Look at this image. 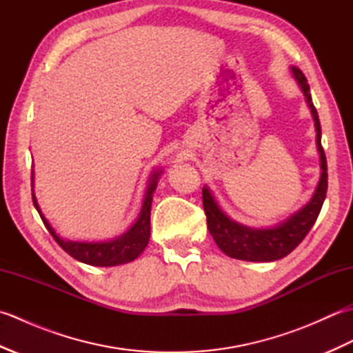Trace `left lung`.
Here are the masks:
<instances>
[{"label":"left lung","instance_id":"8db88e82","mask_svg":"<svg viewBox=\"0 0 353 353\" xmlns=\"http://www.w3.org/2000/svg\"><path fill=\"white\" fill-rule=\"evenodd\" d=\"M292 74L301 85L306 103L311 108V114L316 121L317 130V148L321 161V177L314 197L305 208L294 214L285 223L272 229H252L243 226L224 214L220 206L216 205L214 196L206 186L201 191L203 197V208L206 214L209 234L212 235L215 244L230 258L252 261V262H270L277 261L287 256L296 247L303 241V238L308 235L312 224L316 223L317 216L323 206L327 192V163L325 150L321 147V127L316 108L310 94L308 80L303 76V72L292 66Z\"/></svg>","mask_w":353,"mask_h":353}]
</instances>
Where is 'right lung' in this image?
Listing matches in <instances>:
<instances>
[{"mask_svg":"<svg viewBox=\"0 0 353 353\" xmlns=\"http://www.w3.org/2000/svg\"><path fill=\"white\" fill-rule=\"evenodd\" d=\"M161 172H154L152 182H150V186L144 199V205H142L139 219L137 220V223H134L124 235L112 239V241H104V243L65 241V239H62L56 234L54 229L50 226V223L41 212L34 194H33V205L37 209V212H39L45 228L48 229L51 236L54 238L56 243L61 245L66 253L71 254L74 259L85 262V264H89V265H97V267H112V265L125 264V262L137 259L139 254L144 252V249L148 244L150 209H152L153 192L156 190L157 176Z\"/></svg>","mask_w":353,"mask_h":353,"instance_id":"1","label":"right lung"}]
</instances>
